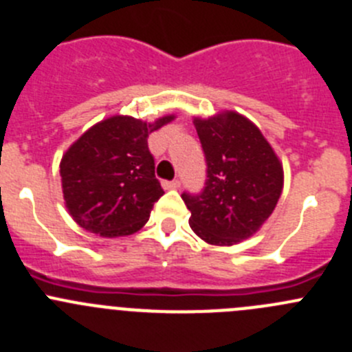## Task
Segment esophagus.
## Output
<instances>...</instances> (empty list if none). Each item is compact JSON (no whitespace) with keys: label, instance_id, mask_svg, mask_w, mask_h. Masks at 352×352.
Masks as SVG:
<instances>
[{"label":"esophagus","instance_id":"1","mask_svg":"<svg viewBox=\"0 0 352 352\" xmlns=\"http://www.w3.org/2000/svg\"><path fill=\"white\" fill-rule=\"evenodd\" d=\"M162 185L166 190H176V188H179L182 182H179V179H173V182H164Z\"/></svg>","mask_w":352,"mask_h":352}]
</instances>
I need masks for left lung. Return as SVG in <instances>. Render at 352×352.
I'll return each mask as SVG.
<instances>
[{
	"label": "left lung",
	"instance_id": "obj_1",
	"mask_svg": "<svg viewBox=\"0 0 352 352\" xmlns=\"http://www.w3.org/2000/svg\"><path fill=\"white\" fill-rule=\"evenodd\" d=\"M207 164L200 193L183 192L190 226L210 245L252 236L271 216L283 188V169L263 133L236 112L195 119Z\"/></svg>",
	"mask_w": 352,
	"mask_h": 352
}]
</instances>
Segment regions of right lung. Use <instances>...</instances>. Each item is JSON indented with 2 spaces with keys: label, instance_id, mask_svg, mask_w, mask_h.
<instances>
[{
  "label": "right lung",
  "instance_id": "1",
  "mask_svg": "<svg viewBox=\"0 0 352 352\" xmlns=\"http://www.w3.org/2000/svg\"><path fill=\"white\" fill-rule=\"evenodd\" d=\"M174 116L155 122L113 116L95 124L60 162L65 206L74 221L100 236H126L148 221L164 195L155 178L148 135Z\"/></svg>",
  "mask_w": 352,
  "mask_h": 352
}]
</instances>
